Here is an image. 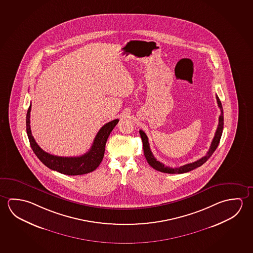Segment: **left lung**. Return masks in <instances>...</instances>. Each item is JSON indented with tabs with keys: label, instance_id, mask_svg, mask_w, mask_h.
Listing matches in <instances>:
<instances>
[{
	"label": "left lung",
	"instance_id": "1",
	"mask_svg": "<svg viewBox=\"0 0 253 253\" xmlns=\"http://www.w3.org/2000/svg\"><path fill=\"white\" fill-rule=\"evenodd\" d=\"M216 100H217V103H218V106H219V109H220V115L219 116V124H218V127H217V129H216L214 137H213V139L211 141V146L209 148V151L206 154V156L199 159V161H197V162L189 163V164L179 167V168L173 169V168L165 166L163 163L157 161L155 157L153 156V153H152V151L150 149L148 137L146 136V134L140 129L139 130V134H140L142 142H143L144 154H145V159H146L147 162L149 163L150 166L153 168L154 169L160 171V172L168 173V174H182V173H187L189 171H191V170L195 169H197L199 167L202 166L204 163L207 162L209 158L211 157V154L214 153L216 148L218 147L220 137H221V135H222V130H223V108H222V105H221V102L219 100V97L217 95H216Z\"/></svg>",
	"mask_w": 253,
	"mask_h": 253
}]
</instances>
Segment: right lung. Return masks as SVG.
<instances>
[{"label": "right lung", "instance_id": "1", "mask_svg": "<svg viewBox=\"0 0 253 253\" xmlns=\"http://www.w3.org/2000/svg\"><path fill=\"white\" fill-rule=\"evenodd\" d=\"M32 106L30 105L26 115V132L29 138L30 145L39 160L48 169L55 170L61 174L68 175H79L88 174L95 170L103 159L105 145L108 136L116 127L119 120L111 121L101 127L97 133L90 150L79 157H60L46 153L38 145L34 139L30 127V112Z\"/></svg>", "mask_w": 253, "mask_h": 253}]
</instances>
